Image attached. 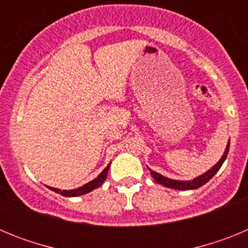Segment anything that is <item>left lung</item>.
<instances>
[{
	"label": "left lung",
	"instance_id": "obj_1",
	"mask_svg": "<svg viewBox=\"0 0 248 248\" xmlns=\"http://www.w3.org/2000/svg\"><path fill=\"white\" fill-rule=\"evenodd\" d=\"M229 146H230V141L229 144H227L226 150H225V153H223L220 161H218L214 168L210 169L209 171H206L205 174L200 175V176L194 179V180H190V181L172 180V179H169V177H165L163 176V175H160L157 174V172L153 171L151 169H149V170H150V174L153 175V177H154V180L156 181L157 184H161V185L166 186V187H171V189H175V190H195V189H198V187H200V186L205 185V184L207 183V181H209L210 179H211V177L218 171V170H220L221 165H222L223 161L226 160L227 154H229Z\"/></svg>",
	"mask_w": 248,
	"mask_h": 248
}]
</instances>
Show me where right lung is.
<instances>
[{
    "mask_svg": "<svg viewBox=\"0 0 248 248\" xmlns=\"http://www.w3.org/2000/svg\"><path fill=\"white\" fill-rule=\"evenodd\" d=\"M109 166H110V164H109L107 168L103 170L102 172H100L99 175H98V177H95L94 180L89 181L88 184H85V185L80 186V187H78V189H74V190H59V189H54V187H49L50 190H53L54 192H57V194H61L63 195V196H67V198H74V196H80V195H84L87 194V192H91L93 191L94 189H97V187H99L100 185H102L103 183H104V180L107 179V174H108V170H109Z\"/></svg>",
    "mask_w": 248,
    "mask_h": 248,
    "instance_id": "right-lung-1",
    "label": "right lung"
}]
</instances>
